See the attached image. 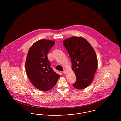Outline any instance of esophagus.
Wrapping results in <instances>:
<instances>
[{"mask_svg":"<svg viewBox=\"0 0 121 121\" xmlns=\"http://www.w3.org/2000/svg\"><path fill=\"white\" fill-rule=\"evenodd\" d=\"M66 70H64L63 71V74H66Z\"/></svg>","mask_w":121,"mask_h":121,"instance_id":"34e87169","label":"esophagus"}]
</instances>
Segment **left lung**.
<instances>
[{"label": "left lung", "instance_id": "8db88e82", "mask_svg": "<svg viewBox=\"0 0 121 121\" xmlns=\"http://www.w3.org/2000/svg\"><path fill=\"white\" fill-rule=\"evenodd\" d=\"M63 44L70 57L72 69L76 77L73 86L78 89H84L92 82L97 70L96 53L83 38L73 36L65 39Z\"/></svg>", "mask_w": 121, "mask_h": 121}]
</instances>
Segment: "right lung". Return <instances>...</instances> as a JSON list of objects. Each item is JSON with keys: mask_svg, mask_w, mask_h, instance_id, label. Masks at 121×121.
I'll list each match as a JSON object with an SVG mask.
<instances>
[{"mask_svg": "<svg viewBox=\"0 0 121 121\" xmlns=\"http://www.w3.org/2000/svg\"><path fill=\"white\" fill-rule=\"evenodd\" d=\"M55 43L45 39L39 40L30 47L27 56L25 68L28 77L36 88L42 91L52 88L60 77L51 67L47 56Z\"/></svg>", "mask_w": 121, "mask_h": 121, "instance_id": "obj_1", "label": "right lung"}]
</instances>
